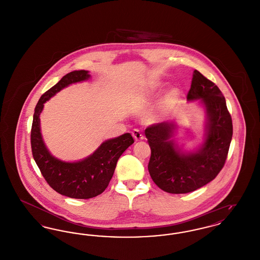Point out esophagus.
Here are the masks:
<instances>
[{"label":"esophagus","instance_id":"34e87169","mask_svg":"<svg viewBox=\"0 0 260 260\" xmlns=\"http://www.w3.org/2000/svg\"><path fill=\"white\" fill-rule=\"evenodd\" d=\"M132 135L134 136V138H135V140H136V141H140V140H142V139L144 138L143 135H142V134L137 129V128L133 131Z\"/></svg>","mask_w":260,"mask_h":260}]
</instances>
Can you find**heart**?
I'll use <instances>...</instances> for the list:
<instances>
[{
	"label": "heart",
	"mask_w": 260,
	"mask_h": 260,
	"mask_svg": "<svg viewBox=\"0 0 260 260\" xmlns=\"http://www.w3.org/2000/svg\"><path fill=\"white\" fill-rule=\"evenodd\" d=\"M147 118H148L149 121H154L156 119V116L155 115H149Z\"/></svg>",
	"instance_id": "b5f03b06"
}]
</instances>
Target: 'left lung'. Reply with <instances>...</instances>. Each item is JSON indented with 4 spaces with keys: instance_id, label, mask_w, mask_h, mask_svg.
I'll return each mask as SVG.
<instances>
[{
    "instance_id": "left-lung-1",
    "label": "left lung",
    "mask_w": 260,
    "mask_h": 260,
    "mask_svg": "<svg viewBox=\"0 0 260 260\" xmlns=\"http://www.w3.org/2000/svg\"><path fill=\"white\" fill-rule=\"evenodd\" d=\"M187 99H201L208 114L206 140L198 151L183 153L170 140L173 123L151 124L145 129L151 148V178L161 190L173 194L195 191L213 180L224 167L233 136L232 118L222 92L198 70H194Z\"/></svg>"
}]
</instances>
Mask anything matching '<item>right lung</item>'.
<instances>
[{"mask_svg":"<svg viewBox=\"0 0 260 260\" xmlns=\"http://www.w3.org/2000/svg\"><path fill=\"white\" fill-rule=\"evenodd\" d=\"M88 78V72L85 70L65 75L39 99L33 116L31 128L33 158L48 184L57 193L69 198L90 199L100 195L109 184L119 158L135 142L131 134H124L103 142L92 155L76 162L62 161L50 155L44 144L40 128V114L44 103L63 87Z\"/></svg>","mask_w":260,"mask_h":260,"instance_id":"obj_1","label":"right lung"}]
</instances>
